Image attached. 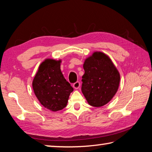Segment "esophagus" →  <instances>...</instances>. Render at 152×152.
Masks as SVG:
<instances>
[{"label":"esophagus","mask_w":152,"mask_h":152,"mask_svg":"<svg viewBox=\"0 0 152 152\" xmlns=\"http://www.w3.org/2000/svg\"><path fill=\"white\" fill-rule=\"evenodd\" d=\"M80 82L77 81L75 83L73 84V88H75V89H78L80 88Z\"/></svg>","instance_id":"obj_1"}]
</instances>
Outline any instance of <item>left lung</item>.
Listing matches in <instances>:
<instances>
[{
    "instance_id": "obj_1",
    "label": "left lung",
    "mask_w": 152,
    "mask_h": 152,
    "mask_svg": "<svg viewBox=\"0 0 152 152\" xmlns=\"http://www.w3.org/2000/svg\"><path fill=\"white\" fill-rule=\"evenodd\" d=\"M83 68L82 93L91 106H104L113 99L119 88V72L110 59L99 51L86 59Z\"/></svg>"
}]
</instances>
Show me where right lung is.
<instances>
[{
	"label": "right lung",
	"instance_id": "obj_1",
	"mask_svg": "<svg viewBox=\"0 0 152 152\" xmlns=\"http://www.w3.org/2000/svg\"><path fill=\"white\" fill-rule=\"evenodd\" d=\"M61 60L46 59L40 64L33 80L35 96L43 107L52 111L65 108L74 91L60 70Z\"/></svg>",
	"mask_w": 152,
	"mask_h": 152
}]
</instances>
